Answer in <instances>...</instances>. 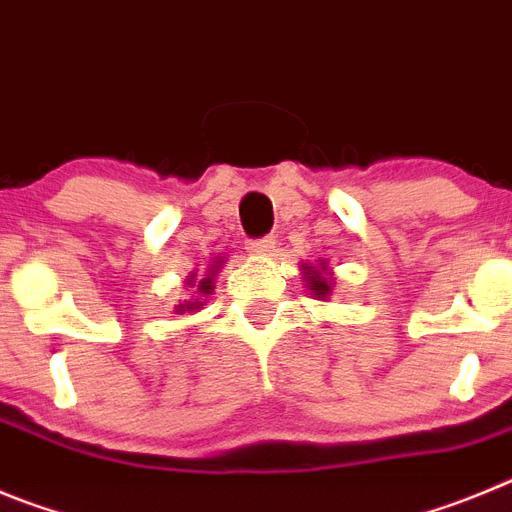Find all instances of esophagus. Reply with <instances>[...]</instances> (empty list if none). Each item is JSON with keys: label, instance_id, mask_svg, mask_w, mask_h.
<instances>
[{"label": "esophagus", "instance_id": "34e87169", "mask_svg": "<svg viewBox=\"0 0 512 512\" xmlns=\"http://www.w3.org/2000/svg\"><path fill=\"white\" fill-rule=\"evenodd\" d=\"M271 251H274V238H271V235L248 243V253H253V256H266V253H271Z\"/></svg>", "mask_w": 512, "mask_h": 512}]
</instances>
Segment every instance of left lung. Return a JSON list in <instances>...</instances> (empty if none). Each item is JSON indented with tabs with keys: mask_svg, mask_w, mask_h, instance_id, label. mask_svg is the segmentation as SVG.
I'll list each match as a JSON object with an SVG mask.
<instances>
[{
	"mask_svg": "<svg viewBox=\"0 0 512 512\" xmlns=\"http://www.w3.org/2000/svg\"><path fill=\"white\" fill-rule=\"evenodd\" d=\"M305 269V282L307 287H310V292L315 297H328L330 295V287H333V282L328 279V269H325V264H318V266H302Z\"/></svg>",
	"mask_w": 512,
	"mask_h": 512,
	"instance_id": "obj_1",
	"label": "left lung"
}]
</instances>
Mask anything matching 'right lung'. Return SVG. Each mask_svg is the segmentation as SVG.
<instances>
[{"instance_id": "obj_1", "label": "right lung", "mask_w": 512, "mask_h": 512, "mask_svg": "<svg viewBox=\"0 0 512 512\" xmlns=\"http://www.w3.org/2000/svg\"><path fill=\"white\" fill-rule=\"evenodd\" d=\"M197 289H200L202 295H210L212 279L210 277L202 279L200 287H197ZM194 310H202V302L200 300H189V302H184V305H176V312H179V315H182V312H194Z\"/></svg>"}]
</instances>
